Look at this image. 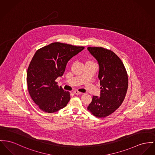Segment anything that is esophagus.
<instances>
[{"label":"esophagus","instance_id":"1","mask_svg":"<svg viewBox=\"0 0 155 155\" xmlns=\"http://www.w3.org/2000/svg\"><path fill=\"white\" fill-rule=\"evenodd\" d=\"M73 93H74V94H76V95H78V94H82L81 92H79L77 91H73Z\"/></svg>","mask_w":155,"mask_h":155}]
</instances>
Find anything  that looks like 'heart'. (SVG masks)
I'll return each instance as SVG.
<instances>
[{
    "instance_id": "heart-1",
    "label": "heart",
    "mask_w": 155,
    "mask_h": 155,
    "mask_svg": "<svg viewBox=\"0 0 155 155\" xmlns=\"http://www.w3.org/2000/svg\"><path fill=\"white\" fill-rule=\"evenodd\" d=\"M87 62H91V63H94V62H92V61H87ZM87 62H86V63H87Z\"/></svg>"
}]
</instances>
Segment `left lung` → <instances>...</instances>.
Instances as JSON below:
<instances>
[{"label": "left lung", "mask_w": 155, "mask_h": 155, "mask_svg": "<svg viewBox=\"0 0 155 155\" xmlns=\"http://www.w3.org/2000/svg\"><path fill=\"white\" fill-rule=\"evenodd\" d=\"M87 50L99 63L101 86L100 96H93L87 109L97 117H104L124 102L128 87L127 74L123 62L112 51L102 47H88Z\"/></svg>", "instance_id": "1"}]
</instances>
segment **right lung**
I'll return each instance as SVG.
<instances>
[{
    "label": "right lung",
    "mask_w": 155,
    "mask_h": 155,
    "mask_svg": "<svg viewBox=\"0 0 155 155\" xmlns=\"http://www.w3.org/2000/svg\"><path fill=\"white\" fill-rule=\"evenodd\" d=\"M84 49L54 42L35 53L26 79L29 94L42 111L53 113L67 105L71 99L70 93L59 87L55 80L63 74L68 61Z\"/></svg>",
    "instance_id": "right-lung-1"
}]
</instances>
